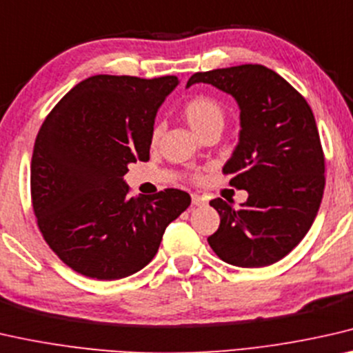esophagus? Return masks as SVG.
I'll return each instance as SVG.
<instances>
[{
    "mask_svg": "<svg viewBox=\"0 0 353 353\" xmlns=\"http://www.w3.org/2000/svg\"><path fill=\"white\" fill-rule=\"evenodd\" d=\"M192 204L193 206H203V204H206V198L201 194H192Z\"/></svg>",
    "mask_w": 353,
    "mask_h": 353,
    "instance_id": "1",
    "label": "esophagus"
}]
</instances>
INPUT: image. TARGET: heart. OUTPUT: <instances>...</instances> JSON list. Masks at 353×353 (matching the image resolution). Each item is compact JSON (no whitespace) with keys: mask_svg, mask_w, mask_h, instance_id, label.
<instances>
[{"mask_svg":"<svg viewBox=\"0 0 353 353\" xmlns=\"http://www.w3.org/2000/svg\"><path fill=\"white\" fill-rule=\"evenodd\" d=\"M182 119L190 126L193 133L201 136L209 130L220 128L222 130L225 122V109L219 99H215L209 94H194L190 99H187L181 109ZM160 130L154 128L152 131L150 143L155 144L159 141Z\"/></svg>","mask_w":353,"mask_h":353,"instance_id":"1","label":"heart"}]
</instances>
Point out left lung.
<instances>
[{
    "label": "left lung",
    "mask_w": 353,
    "mask_h": 353,
    "mask_svg": "<svg viewBox=\"0 0 353 353\" xmlns=\"http://www.w3.org/2000/svg\"><path fill=\"white\" fill-rule=\"evenodd\" d=\"M239 104V143L225 163L230 185L249 198L234 209L222 198L209 204L220 227L208 243L220 260L261 268L282 260L311 228L325 188V157L312 109L285 79L263 65L196 72Z\"/></svg>",
    "instance_id": "1"
}]
</instances>
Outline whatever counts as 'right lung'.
Instances as JSON below:
<instances>
[{
	"mask_svg": "<svg viewBox=\"0 0 353 353\" xmlns=\"http://www.w3.org/2000/svg\"><path fill=\"white\" fill-rule=\"evenodd\" d=\"M176 76L98 74L50 110L34 141L31 203L42 238L82 276L115 281L149 265L190 194L128 196L130 163L149 160L157 110Z\"/></svg>",
	"mask_w": 353,
	"mask_h": 353,
	"instance_id": "1",
	"label": "right lung"
}]
</instances>
